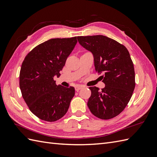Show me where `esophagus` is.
<instances>
[{
  "mask_svg": "<svg viewBox=\"0 0 157 157\" xmlns=\"http://www.w3.org/2000/svg\"><path fill=\"white\" fill-rule=\"evenodd\" d=\"M83 88V86H76L75 87V90L78 92V91H79V90L80 89H82Z\"/></svg>",
  "mask_w": 157,
  "mask_h": 157,
  "instance_id": "1",
  "label": "esophagus"
}]
</instances>
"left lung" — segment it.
<instances>
[{
    "label": "left lung",
    "instance_id": "1",
    "mask_svg": "<svg viewBox=\"0 0 157 157\" xmlns=\"http://www.w3.org/2000/svg\"><path fill=\"white\" fill-rule=\"evenodd\" d=\"M82 47L94 56L95 70L105 84L100 90L89 87L88 106L93 115L109 119L120 114L128 105L135 88V71L129 53L124 46L102 35L78 36Z\"/></svg>",
    "mask_w": 157,
    "mask_h": 157
}]
</instances>
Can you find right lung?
<instances>
[{
	"instance_id": "right-lung-1",
	"label": "right lung",
	"mask_w": 157,
	"mask_h": 157,
	"mask_svg": "<svg viewBox=\"0 0 157 157\" xmlns=\"http://www.w3.org/2000/svg\"><path fill=\"white\" fill-rule=\"evenodd\" d=\"M77 38H52L32 49L23 61L19 87L29 109L39 119L57 121L67 112L75 88L57 86L53 79L60 76Z\"/></svg>"
}]
</instances>
